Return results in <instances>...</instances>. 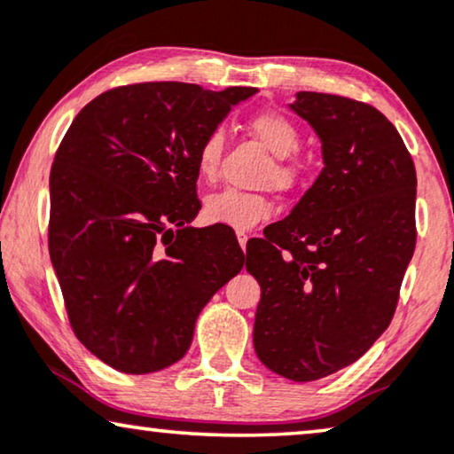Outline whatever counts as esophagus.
<instances>
[{"mask_svg": "<svg viewBox=\"0 0 454 454\" xmlns=\"http://www.w3.org/2000/svg\"><path fill=\"white\" fill-rule=\"evenodd\" d=\"M237 239H239V245H240V249H247V240H249V234L247 232H237Z\"/></svg>", "mask_w": 454, "mask_h": 454, "instance_id": "obj_1", "label": "esophagus"}]
</instances>
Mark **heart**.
<instances>
[{
  "mask_svg": "<svg viewBox=\"0 0 454 454\" xmlns=\"http://www.w3.org/2000/svg\"><path fill=\"white\" fill-rule=\"evenodd\" d=\"M249 130L255 135L263 147L276 157L274 168L268 174L278 189L290 191L303 180V166L294 160L301 147V130L288 116L280 112H262L249 120ZM223 151V132L211 130L203 138L197 151V172L205 183L217 178ZM271 205L263 195L243 192L237 189H223L205 199L203 215L209 223H220L232 231L245 232L255 228L257 223L268 220Z\"/></svg>",
  "mask_w": 454,
  "mask_h": 454,
  "instance_id": "obj_1",
  "label": "heart"
}]
</instances>
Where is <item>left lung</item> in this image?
I'll use <instances>...</instances> for the list:
<instances>
[{
    "label": "left lung",
    "instance_id": "obj_1",
    "mask_svg": "<svg viewBox=\"0 0 454 454\" xmlns=\"http://www.w3.org/2000/svg\"><path fill=\"white\" fill-rule=\"evenodd\" d=\"M322 143L324 168L284 220L247 245L262 286V364L313 382L355 364L388 328L415 251V166L376 107L301 90L288 106Z\"/></svg>",
    "mask_w": 454,
    "mask_h": 454
}]
</instances>
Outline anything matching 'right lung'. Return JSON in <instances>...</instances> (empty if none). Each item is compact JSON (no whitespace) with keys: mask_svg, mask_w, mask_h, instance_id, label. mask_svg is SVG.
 <instances>
[{"mask_svg":"<svg viewBox=\"0 0 454 454\" xmlns=\"http://www.w3.org/2000/svg\"><path fill=\"white\" fill-rule=\"evenodd\" d=\"M253 87L141 82L78 112L51 166L50 255L72 330L124 373L170 367L243 270L237 237L192 228L199 145Z\"/></svg>","mask_w":454,"mask_h":454,"instance_id":"right-lung-1","label":"right lung"}]
</instances>
